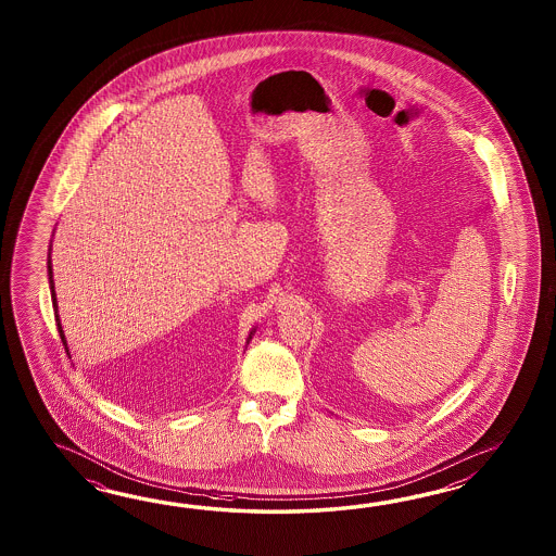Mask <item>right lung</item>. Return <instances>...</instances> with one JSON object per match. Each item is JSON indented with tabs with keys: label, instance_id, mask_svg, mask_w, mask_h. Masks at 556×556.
<instances>
[{
	"label": "right lung",
	"instance_id": "obj_1",
	"mask_svg": "<svg viewBox=\"0 0 556 556\" xmlns=\"http://www.w3.org/2000/svg\"><path fill=\"white\" fill-rule=\"evenodd\" d=\"M49 268V276H51V266H48ZM51 292H53V280H51ZM51 298H53V302H55V294H51ZM55 307H58V304H55ZM58 326H60V336H61V340H63V343H65V336H63V330H61V324H58Z\"/></svg>",
	"mask_w": 556,
	"mask_h": 556
}]
</instances>
